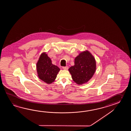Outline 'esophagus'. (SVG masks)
<instances>
[{
  "instance_id": "34e87169",
  "label": "esophagus",
  "mask_w": 131,
  "mask_h": 131,
  "mask_svg": "<svg viewBox=\"0 0 131 131\" xmlns=\"http://www.w3.org/2000/svg\"><path fill=\"white\" fill-rule=\"evenodd\" d=\"M63 69L64 70H67L68 69V67H62Z\"/></svg>"
}]
</instances>
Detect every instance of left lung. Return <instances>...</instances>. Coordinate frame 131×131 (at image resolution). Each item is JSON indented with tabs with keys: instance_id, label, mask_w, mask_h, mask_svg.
I'll list each match as a JSON object with an SVG mask.
<instances>
[{
	"instance_id": "8db88e82",
	"label": "left lung",
	"mask_w": 131,
	"mask_h": 131,
	"mask_svg": "<svg viewBox=\"0 0 131 131\" xmlns=\"http://www.w3.org/2000/svg\"><path fill=\"white\" fill-rule=\"evenodd\" d=\"M96 70L95 58L89 51L81 52L74 60V66L70 67L69 71L72 80L78 84L86 83L92 78Z\"/></svg>"
}]
</instances>
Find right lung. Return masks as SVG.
Instances as JSON below:
<instances>
[{
	"instance_id": "right-lung-1",
	"label": "right lung",
	"mask_w": 131,
	"mask_h": 131,
	"mask_svg": "<svg viewBox=\"0 0 131 131\" xmlns=\"http://www.w3.org/2000/svg\"><path fill=\"white\" fill-rule=\"evenodd\" d=\"M38 76L40 80L47 84L52 83L57 77L60 69L52 64L46 53H42L36 64Z\"/></svg>"
}]
</instances>
